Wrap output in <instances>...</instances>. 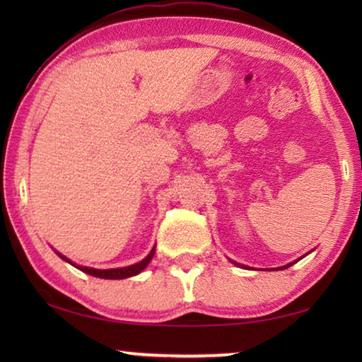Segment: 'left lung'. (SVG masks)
Here are the masks:
<instances>
[{
	"label": "left lung",
	"instance_id": "8db88e82",
	"mask_svg": "<svg viewBox=\"0 0 362 362\" xmlns=\"http://www.w3.org/2000/svg\"><path fill=\"white\" fill-rule=\"evenodd\" d=\"M306 255V254H305ZM303 255V257H305ZM298 260H302V257H300V259H297V260H293V262H291V263H287V265H284V267H278L276 269H286V268H289L291 265H293V263H297ZM231 263H235V265H238V267H241V268H249V267H246V265H241V263H238V262H235V260H230Z\"/></svg>",
	"mask_w": 362,
	"mask_h": 362
}]
</instances>
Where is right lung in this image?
Here are the masks:
<instances>
[{"label": "right lung", "mask_w": 362, "mask_h": 362, "mask_svg": "<svg viewBox=\"0 0 362 362\" xmlns=\"http://www.w3.org/2000/svg\"><path fill=\"white\" fill-rule=\"evenodd\" d=\"M156 249L153 247L150 250V254L145 257V259H142L137 263H134V265H129V267H121V268H110V269H99V268H90V267H83V265H78V263L71 262L69 257L62 255L60 252L56 254L60 257V259L65 260L66 263H70V265H73L78 269H81L83 273H88L90 274V276H95V278H102V279H126V278H131V276H137L139 273H142L144 269L148 267V263L151 262L153 255H155Z\"/></svg>", "instance_id": "right-lung-1"}]
</instances>
